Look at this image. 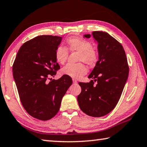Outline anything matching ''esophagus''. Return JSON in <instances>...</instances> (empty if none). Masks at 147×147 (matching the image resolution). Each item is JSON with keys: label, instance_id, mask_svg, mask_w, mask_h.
I'll return each instance as SVG.
<instances>
[{"label": "esophagus", "instance_id": "esophagus-1", "mask_svg": "<svg viewBox=\"0 0 147 147\" xmlns=\"http://www.w3.org/2000/svg\"><path fill=\"white\" fill-rule=\"evenodd\" d=\"M73 83H74V84H77V81H76V80H75V79H73Z\"/></svg>", "mask_w": 147, "mask_h": 147}]
</instances>
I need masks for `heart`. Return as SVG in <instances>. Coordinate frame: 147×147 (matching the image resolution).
I'll use <instances>...</instances> for the list:
<instances>
[{
	"instance_id": "heart-1",
	"label": "heart",
	"mask_w": 147,
	"mask_h": 147,
	"mask_svg": "<svg viewBox=\"0 0 147 147\" xmlns=\"http://www.w3.org/2000/svg\"><path fill=\"white\" fill-rule=\"evenodd\" d=\"M66 49L63 47H58L55 52L56 61L61 65L65 64L68 59V51L78 52L77 61L84 62L89 66H93L98 60V52L93 47L90 41L84 38L74 36L68 38L66 41ZM88 69L83 63L68 64L61 70L63 75L69 76L73 79H79L86 74Z\"/></svg>"
}]
</instances>
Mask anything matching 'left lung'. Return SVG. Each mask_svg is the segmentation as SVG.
Listing matches in <instances>:
<instances>
[{"label": "left lung", "mask_w": 147, "mask_h": 147, "mask_svg": "<svg viewBox=\"0 0 147 147\" xmlns=\"http://www.w3.org/2000/svg\"><path fill=\"white\" fill-rule=\"evenodd\" d=\"M98 43V61L88 78L90 82H79L81 92L77 96L80 109L93 117H101L114 109L128 79L129 65L120 43L102 31H94ZM84 37L90 38V34ZM98 82L95 85L94 82Z\"/></svg>", "instance_id": "8db88e82"}]
</instances>
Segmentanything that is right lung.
Listing matches in <instances>:
<instances>
[{
  "mask_svg": "<svg viewBox=\"0 0 147 147\" xmlns=\"http://www.w3.org/2000/svg\"><path fill=\"white\" fill-rule=\"evenodd\" d=\"M61 40L57 36L41 35L26 41L13 65L22 106L29 115L40 120H50L57 114L72 84L71 77L66 75L57 80L51 79L60 68L55 52Z\"/></svg>",
  "mask_w": 147,
  "mask_h": 147,
  "instance_id": "1",
  "label": "right lung"
}]
</instances>
